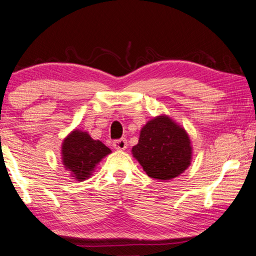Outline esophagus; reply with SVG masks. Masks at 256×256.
I'll use <instances>...</instances> for the list:
<instances>
[{
  "mask_svg": "<svg viewBox=\"0 0 256 256\" xmlns=\"http://www.w3.org/2000/svg\"><path fill=\"white\" fill-rule=\"evenodd\" d=\"M113 146H114L116 150H126L127 148V140H126V138H120V140L113 142Z\"/></svg>",
  "mask_w": 256,
  "mask_h": 256,
  "instance_id": "1",
  "label": "esophagus"
}]
</instances>
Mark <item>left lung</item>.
I'll use <instances>...</instances> for the list:
<instances>
[{"label": "left lung", "instance_id": "left-lung-1", "mask_svg": "<svg viewBox=\"0 0 256 256\" xmlns=\"http://www.w3.org/2000/svg\"><path fill=\"white\" fill-rule=\"evenodd\" d=\"M132 153L148 177L170 180L190 166L192 150L185 129L163 114L142 128Z\"/></svg>", "mask_w": 256, "mask_h": 256}]
</instances>
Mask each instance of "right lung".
<instances>
[{
	"instance_id": "add662e5",
	"label": "right lung",
	"mask_w": 256,
	"mask_h": 256,
	"mask_svg": "<svg viewBox=\"0 0 256 256\" xmlns=\"http://www.w3.org/2000/svg\"><path fill=\"white\" fill-rule=\"evenodd\" d=\"M62 163L72 177L82 182L88 179L95 166L111 150L102 142L95 140L86 132L74 129L62 143Z\"/></svg>"
}]
</instances>
